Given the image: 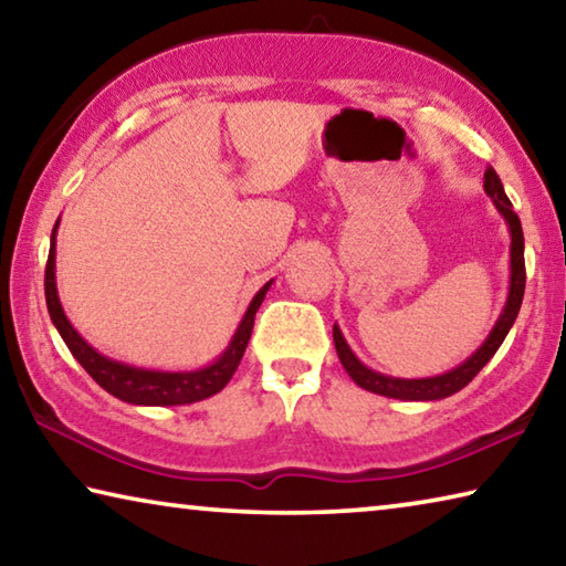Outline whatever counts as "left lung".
Listing matches in <instances>:
<instances>
[{
	"instance_id": "1",
	"label": "left lung",
	"mask_w": 566,
	"mask_h": 566,
	"mask_svg": "<svg viewBox=\"0 0 566 566\" xmlns=\"http://www.w3.org/2000/svg\"><path fill=\"white\" fill-rule=\"evenodd\" d=\"M484 191L486 197L492 199V205L496 207V212L502 214L506 229H510V292H506V302L500 317H496L492 332L486 334V339L482 342L472 357H467L462 364H457L454 369L444 371V375L437 377H421V379H401V377H389L381 375V371L371 369L364 364L357 354L352 352V347L344 339V334L339 329V324H334V347H337L342 367L347 369V375L352 381L361 389L371 391V395H381L389 399H401V401H437V399H447L457 395L459 389H464L469 381H472L486 361H490L496 349L502 347V342L506 334H510L512 324L520 314L522 306V296H524V234H522V222L516 212L512 209L510 197L504 195L502 179L496 177V171L490 167L484 175Z\"/></svg>"
}]
</instances>
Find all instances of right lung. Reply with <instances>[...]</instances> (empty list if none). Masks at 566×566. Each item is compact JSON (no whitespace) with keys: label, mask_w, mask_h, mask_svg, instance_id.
Returning <instances> with one entry per match:
<instances>
[{"label":"right lung","mask_w":566,"mask_h":566,"mask_svg":"<svg viewBox=\"0 0 566 566\" xmlns=\"http://www.w3.org/2000/svg\"><path fill=\"white\" fill-rule=\"evenodd\" d=\"M56 229H60V219H56V224L52 229L50 260H46V272H44L46 310H50L52 324L56 327V332H60V337L64 339L66 347H70L72 357L87 369V375L97 381L104 391H109L112 397L137 407H177V405H195V401L212 397L227 387V381L232 379L239 361L244 357L249 337H252L254 314L262 306L264 296L270 292L274 280L266 282L262 290L252 296V302H249L242 322L237 324L227 349L219 354L214 361H209L207 367L189 369V371H161V369L134 367V364L104 357V354L94 349L92 344L72 327V322L66 319L64 306L60 302V292H56Z\"/></svg>","instance_id":"right-lung-1"}]
</instances>
